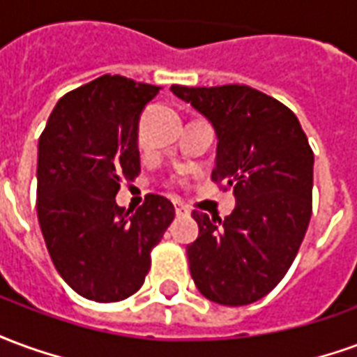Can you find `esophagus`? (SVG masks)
Wrapping results in <instances>:
<instances>
[{
	"label": "esophagus",
	"instance_id": "obj_1",
	"mask_svg": "<svg viewBox=\"0 0 357 357\" xmlns=\"http://www.w3.org/2000/svg\"><path fill=\"white\" fill-rule=\"evenodd\" d=\"M187 212H189V210H187L183 204L176 202V214H178V216H187Z\"/></svg>",
	"mask_w": 357,
	"mask_h": 357
}]
</instances>
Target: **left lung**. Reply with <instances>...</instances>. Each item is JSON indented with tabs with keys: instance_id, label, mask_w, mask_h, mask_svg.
<instances>
[{
	"instance_id": "obj_1",
	"label": "left lung",
	"mask_w": 357,
	"mask_h": 357,
	"mask_svg": "<svg viewBox=\"0 0 357 357\" xmlns=\"http://www.w3.org/2000/svg\"><path fill=\"white\" fill-rule=\"evenodd\" d=\"M170 89L212 124V179L233 189L237 201L224 220L193 212L199 237L187 245L191 277L212 302L247 306L283 279L302 245L312 218L314 153L294 112L258 89Z\"/></svg>"
}]
</instances>
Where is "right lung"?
Masks as SVG:
<instances>
[{
    "instance_id": "right-lung-1",
    "label": "right lung",
    "mask_w": 357,
    "mask_h": 357,
    "mask_svg": "<svg viewBox=\"0 0 357 357\" xmlns=\"http://www.w3.org/2000/svg\"><path fill=\"white\" fill-rule=\"evenodd\" d=\"M158 86L105 74L61 97L38 141V220L55 268L80 296L118 302L141 289L151 250L176 216L147 195L135 212L116 204L139 176L137 126Z\"/></svg>"
}]
</instances>
